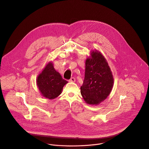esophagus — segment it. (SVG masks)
I'll list each match as a JSON object with an SVG mask.
<instances>
[{"instance_id":"34e87169","label":"esophagus","mask_w":149,"mask_h":149,"mask_svg":"<svg viewBox=\"0 0 149 149\" xmlns=\"http://www.w3.org/2000/svg\"><path fill=\"white\" fill-rule=\"evenodd\" d=\"M75 81H76V79H75L74 77H72V78L69 80V82H74Z\"/></svg>"}]
</instances>
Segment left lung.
<instances>
[{"mask_svg":"<svg viewBox=\"0 0 149 149\" xmlns=\"http://www.w3.org/2000/svg\"><path fill=\"white\" fill-rule=\"evenodd\" d=\"M114 83L107 61L98 50L91 52L85 61V77L81 94L86 103L98 105L110 94Z\"/></svg>","mask_w":149,"mask_h":149,"instance_id":"8db88e82","label":"left lung"}]
</instances>
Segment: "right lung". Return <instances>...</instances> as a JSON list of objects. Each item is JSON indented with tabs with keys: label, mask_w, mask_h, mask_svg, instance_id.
Masks as SVG:
<instances>
[{
	"label": "right lung",
	"mask_w": 149,
	"mask_h": 149,
	"mask_svg": "<svg viewBox=\"0 0 149 149\" xmlns=\"http://www.w3.org/2000/svg\"><path fill=\"white\" fill-rule=\"evenodd\" d=\"M36 81L41 95L50 100L58 97L62 93L64 85L68 83L55 70L51 61L46 65L38 74Z\"/></svg>",
	"instance_id": "1"
}]
</instances>
